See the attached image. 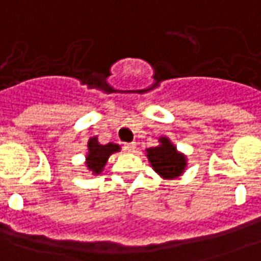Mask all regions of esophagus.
I'll return each mask as SVG.
<instances>
[{"instance_id":"34e87169","label":"esophagus","mask_w":261,"mask_h":261,"mask_svg":"<svg viewBox=\"0 0 261 261\" xmlns=\"http://www.w3.org/2000/svg\"><path fill=\"white\" fill-rule=\"evenodd\" d=\"M123 149L126 150V151H129V153H132V151H135V149H136V143H125L123 144Z\"/></svg>"}]
</instances>
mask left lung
I'll return each instance as SVG.
<instances>
[{
	"instance_id": "1",
	"label": "left lung",
	"mask_w": 261,
	"mask_h": 261,
	"mask_svg": "<svg viewBox=\"0 0 261 261\" xmlns=\"http://www.w3.org/2000/svg\"><path fill=\"white\" fill-rule=\"evenodd\" d=\"M159 146L146 150V155L150 164L153 170L164 179L178 178L185 171L186 157L176 150L168 138L163 136L159 139Z\"/></svg>"
}]
</instances>
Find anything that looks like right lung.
I'll return each mask as SVG.
<instances>
[{
    "instance_id": "add662e5",
    "label": "right lung",
    "mask_w": 261,
    "mask_h": 261,
    "mask_svg": "<svg viewBox=\"0 0 261 261\" xmlns=\"http://www.w3.org/2000/svg\"><path fill=\"white\" fill-rule=\"evenodd\" d=\"M87 150L89 153L86 155V167L93 175L101 174L104 170V165L110 159L112 153H117L121 150V147L115 143L100 144L97 138H90L87 142Z\"/></svg>"
}]
</instances>
